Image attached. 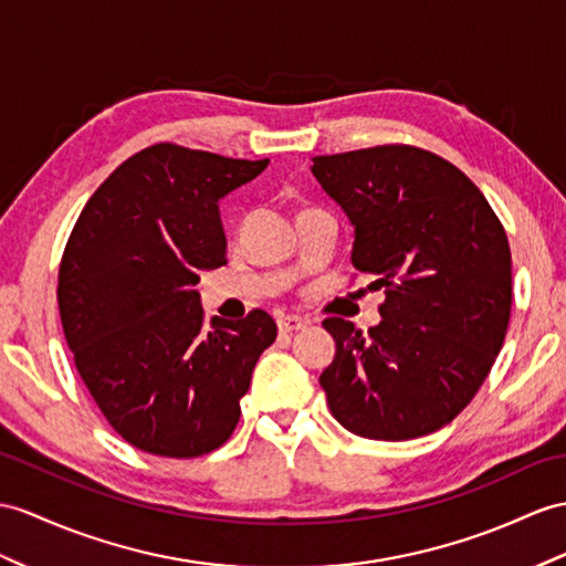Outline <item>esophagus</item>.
Here are the masks:
<instances>
[{"label": "esophagus", "mask_w": 566, "mask_h": 566, "mask_svg": "<svg viewBox=\"0 0 566 566\" xmlns=\"http://www.w3.org/2000/svg\"><path fill=\"white\" fill-rule=\"evenodd\" d=\"M305 326H307V322L300 319V316H293V314L281 316V319H279V331H281V334H295V331L305 328Z\"/></svg>", "instance_id": "34e87169"}]
</instances>
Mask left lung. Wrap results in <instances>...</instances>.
Listing matches in <instances>:
<instances>
[{"instance_id": "obj_1", "label": "left lung", "mask_w": 566, "mask_h": 566, "mask_svg": "<svg viewBox=\"0 0 566 566\" xmlns=\"http://www.w3.org/2000/svg\"><path fill=\"white\" fill-rule=\"evenodd\" d=\"M355 228L353 266L387 287L367 334L328 316L336 357L319 377L346 430L403 442L449 424L500 355L512 252L482 191L457 165L406 144L312 158Z\"/></svg>"}]
</instances>
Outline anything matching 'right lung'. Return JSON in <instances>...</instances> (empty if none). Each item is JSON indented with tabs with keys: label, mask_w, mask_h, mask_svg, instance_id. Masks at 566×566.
<instances>
[{
	"label": "right lung",
	"mask_w": 566,
	"mask_h": 566,
	"mask_svg": "<svg viewBox=\"0 0 566 566\" xmlns=\"http://www.w3.org/2000/svg\"><path fill=\"white\" fill-rule=\"evenodd\" d=\"M266 165L148 146L95 189L69 235L64 338L105 420L146 453L195 459L226 444L279 334L264 310L203 326L195 291L201 271L226 264L218 201Z\"/></svg>",
	"instance_id": "add662e5"
}]
</instances>
